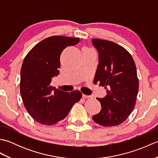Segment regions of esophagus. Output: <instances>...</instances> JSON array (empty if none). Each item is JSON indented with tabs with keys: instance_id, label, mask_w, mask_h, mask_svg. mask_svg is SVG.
Instances as JSON below:
<instances>
[{
	"instance_id": "1",
	"label": "esophagus",
	"mask_w": 158,
	"mask_h": 158,
	"mask_svg": "<svg viewBox=\"0 0 158 158\" xmlns=\"http://www.w3.org/2000/svg\"><path fill=\"white\" fill-rule=\"evenodd\" d=\"M82 96H83V98H91V96L85 95V94H83V95H82Z\"/></svg>"
}]
</instances>
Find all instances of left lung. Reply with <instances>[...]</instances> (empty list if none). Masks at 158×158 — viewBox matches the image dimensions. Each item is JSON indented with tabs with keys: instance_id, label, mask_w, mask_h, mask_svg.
Masks as SVG:
<instances>
[{
	"instance_id": "8db88e82",
	"label": "left lung",
	"mask_w": 158,
	"mask_h": 158,
	"mask_svg": "<svg viewBox=\"0 0 158 158\" xmlns=\"http://www.w3.org/2000/svg\"><path fill=\"white\" fill-rule=\"evenodd\" d=\"M98 52V66L94 83L105 87L107 94L97 98L100 111L93 120L103 126L119 125L125 121L135 107L139 92L135 61L130 53L115 43L98 39L92 40Z\"/></svg>"
}]
</instances>
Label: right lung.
Segmentation results:
<instances>
[{
  "label": "right lung",
  "instance_id": "add662e5",
  "mask_svg": "<svg viewBox=\"0 0 158 158\" xmlns=\"http://www.w3.org/2000/svg\"><path fill=\"white\" fill-rule=\"evenodd\" d=\"M79 41V38L50 36L36 45L24 58L20 73V94L26 109L36 122L48 126L57 123L81 98L78 90L66 92L50 86L53 77L60 73L64 49Z\"/></svg>",
  "mask_w": 158,
  "mask_h": 158
}]
</instances>
